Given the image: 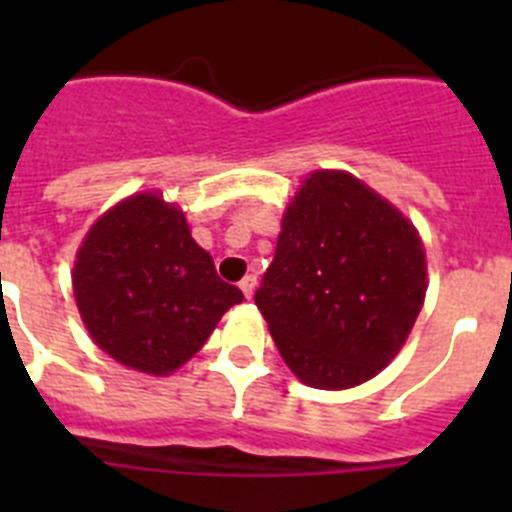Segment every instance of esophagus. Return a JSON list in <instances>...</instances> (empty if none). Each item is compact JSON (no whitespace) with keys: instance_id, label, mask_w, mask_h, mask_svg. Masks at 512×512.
<instances>
[{"instance_id":"1","label":"esophagus","mask_w":512,"mask_h":512,"mask_svg":"<svg viewBox=\"0 0 512 512\" xmlns=\"http://www.w3.org/2000/svg\"><path fill=\"white\" fill-rule=\"evenodd\" d=\"M241 289H243V295H246V300H251L253 292H256V277H251V274H248V277H243Z\"/></svg>"}]
</instances>
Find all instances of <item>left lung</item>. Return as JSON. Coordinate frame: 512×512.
Listing matches in <instances>:
<instances>
[{"label":"left lung","instance_id":"1","mask_svg":"<svg viewBox=\"0 0 512 512\" xmlns=\"http://www.w3.org/2000/svg\"><path fill=\"white\" fill-rule=\"evenodd\" d=\"M428 289L410 217L341 169L302 179L256 289L284 364L315 390L377 377L408 341Z\"/></svg>","mask_w":512,"mask_h":512}]
</instances>
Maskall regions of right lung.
I'll return each mask as SVG.
<instances>
[{"label": "right lung", "mask_w": 512, "mask_h": 512, "mask_svg": "<svg viewBox=\"0 0 512 512\" xmlns=\"http://www.w3.org/2000/svg\"><path fill=\"white\" fill-rule=\"evenodd\" d=\"M92 341L133 372L187 364L243 292L217 277L187 215L164 192H135L94 220L71 271Z\"/></svg>", "instance_id": "obj_1"}]
</instances>
